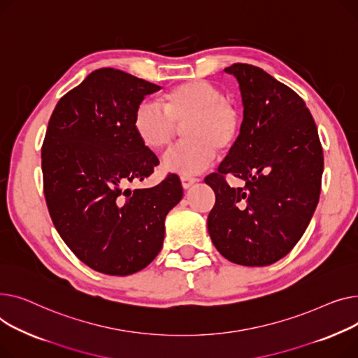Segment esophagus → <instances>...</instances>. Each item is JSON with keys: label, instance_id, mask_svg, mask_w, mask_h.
<instances>
[{"label": "esophagus", "instance_id": "esophagus-1", "mask_svg": "<svg viewBox=\"0 0 358 358\" xmlns=\"http://www.w3.org/2000/svg\"><path fill=\"white\" fill-rule=\"evenodd\" d=\"M196 180H198V179H196V178H192V176H180V182H182V186H183L185 189L191 187Z\"/></svg>", "mask_w": 358, "mask_h": 358}]
</instances>
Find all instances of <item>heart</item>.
I'll return each instance as SVG.
<instances>
[{
    "label": "heart",
    "instance_id": "obj_1",
    "mask_svg": "<svg viewBox=\"0 0 358 358\" xmlns=\"http://www.w3.org/2000/svg\"><path fill=\"white\" fill-rule=\"evenodd\" d=\"M186 140L167 153L163 167L167 172L191 176L202 172L221 150L233 145L240 129V115L233 102L224 98L214 83L187 80L164 92L162 103L145 99L133 117L137 138L153 152L164 150L184 124Z\"/></svg>",
    "mask_w": 358,
    "mask_h": 358
}]
</instances>
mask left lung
<instances>
[{
    "mask_svg": "<svg viewBox=\"0 0 358 358\" xmlns=\"http://www.w3.org/2000/svg\"><path fill=\"white\" fill-rule=\"evenodd\" d=\"M224 71L238 80L244 117L218 172L205 178L215 192L208 233L227 260L268 266L296 245L318 205L322 145L295 91L247 63ZM228 174L246 186L231 188Z\"/></svg>",
    "mask_w": 358,
    "mask_h": 358,
    "instance_id": "1",
    "label": "left lung"
}]
</instances>
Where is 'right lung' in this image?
<instances>
[{"mask_svg": "<svg viewBox=\"0 0 358 358\" xmlns=\"http://www.w3.org/2000/svg\"><path fill=\"white\" fill-rule=\"evenodd\" d=\"M152 82L113 68L90 73L63 95L41 145L49 214L62 240L91 268L127 276L160 253L164 218L183 195L176 175L153 187L157 156L141 144L133 117Z\"/></svg>", "mask_w": 358, "mask_h": 358, "instance_id": "add662e5", "label": "right lung"}]
</instances>
